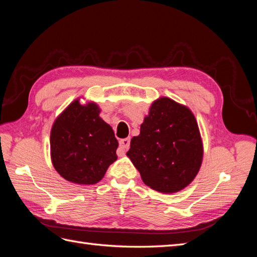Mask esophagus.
<instances>
[{
    "mask_svg": "<svg viewBox=\"0 0 257 257\" xmlns=\"http://www.w3.org/2000/svg\"><path fill=\"white\" fill-rule=\"evenodd\" d=\"M129 147H130V139H129V138L119 140V150H118V154H119L120 156L124 155V152L129 149Z\"/></svg>",
    "mask_w": 257,
    "mask_h": 257,
    "instance_id": "esophagus-1",
    "label": "esophagus"
}]
</instances>
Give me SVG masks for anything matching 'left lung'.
Returning <instances> with one entry per match:
<instances>
[{"label": "left lung", "instance_id": "obj_1", "mask_svg": "<svg viewBox=\"0 0 257 257\" xmlns=\"http://www.w3.org/2000/svg\"><path fill=\"white\" fill-rule=\"evenodd\" d=\"M127 156L145 184L162 193H176L198 174L203 146L194 114L168 97L154 101L130 143Z\"/></svg>", "mask_w": 257, "mask_h": 257}]
</instances>
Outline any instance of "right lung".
<instances>
[{"mask_svg":"<svg viewBox=\"0 0 257 257\" xmlns=\"http://www.w3.org/2000/svg\"><path fill=\"white\" fill-rule=\"evenodd\" d=\"M95 102L74 100L59 114L51 132V157L55 170L67 181L95 184L117 160L118 141L99 117Z\"/></svg>","mask_w":257,"mask_h":257,"instance_id":"add662e5","label":"right lung"}]
</instances>
